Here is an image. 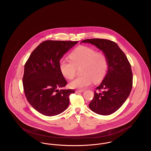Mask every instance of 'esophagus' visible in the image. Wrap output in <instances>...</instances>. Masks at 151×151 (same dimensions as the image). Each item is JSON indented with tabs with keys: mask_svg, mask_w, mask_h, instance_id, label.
I'll return each instance as SVG.
<instances>
[{
	"mask_svg": "<svg viewBox=\"0 0 151 151\" xmlns=\"http://www.w3.org/2000/svg\"><path fill=\"white\" fill-rule=\"evenodd\" d=\"M84 89H79V90H76V91H75V92H76V93L83 92H84Z\"/></svg>",
	"mask_w": 151,
	"mask_h": 151,
	"instance_id": "1",
	"label": "esophagus"
}]
</instances>
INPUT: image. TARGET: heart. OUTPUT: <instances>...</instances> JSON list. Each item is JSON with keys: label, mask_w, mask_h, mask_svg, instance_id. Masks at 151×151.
Listing matches in <instances>:
<instances>
[{"label": "heart", "mask_w": 151, "mask_h": 151, "mask_svg": "<svg viewBox=\"0 0 151 151\" xmlns=\"http://www.w3.org/2000/svg\"><path fill=\"white\" fill-rule=\"evenodd\" d=\"M70 58L71 60L61 59L59 68L65 78L72 79L76 75V68L81 67L80 72L82 75L70 83L72 88L83 89L93 82L99 83L105 78L108 71L106 56L92 48L80 46L70 54Z\"/></svg>", "instance_id": "obj_1"}]
</instances>
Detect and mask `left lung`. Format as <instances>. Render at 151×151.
I'll use <instances>...</instances> for the list:
<instances>
[{
	"mask_svg": "<svg viewBox=\"0 0 151 151\" xmlns=\"http://www.w3.org/2000/svg\"><path fill=\"white\" fill-rule=\"evenodd\" d=\"M81 42L93 45L108 59V72L96 88L97 91H94V98L89 107L98 114L110 115L121 108L129 96L133 78L131 65L125 54L113 41L93 38Z\"/></svg>",
	"mask_w": 151,
	"mask_h": 151,
	"instance_id": "left-lung-1",
	"label": "left lung"
}]
</instances>
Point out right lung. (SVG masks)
<instances>
[{
	"label": "right lung",
	"mask_w": 151,
	"mask_h": 151,
	"mask_svg": "<svg viewBox=\"0 0 151 151\" xmlns=\"http://www.w3.org/2000/svg\"><path fill=\"white\" fill-rule=\"evenodd\" d=\"M78 41H45L30 54L24 65L22 83L30 105L46 116L58 115L68 108L73 89H60L67 82L59 61Z\"/></svg>",
	"instance_id": "obj_1"
}]
</instances>
